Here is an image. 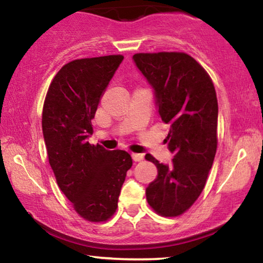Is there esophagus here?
Instances as JSON below:
<instances>
[{"instance_id": "34e87169", "label": "esophagus", "mask_w": 263, "mask_h": 263, "mask_svg": "<svg viewBox=\"0 0 263 263\" xmlns=\"http://www.w3.org/2000/svg\"><path fill=\"white\" fill-rule=\"evenodd\" d=\"M132 160L135 162H140L143 160V155L142 154H132Z\"/></svg>"}]
</instances>
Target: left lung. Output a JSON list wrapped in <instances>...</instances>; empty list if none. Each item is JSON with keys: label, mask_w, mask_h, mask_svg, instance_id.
<instances>
[{"label": "left lung", "mask_w": 263, "mask_h": 263, "mask_svg": "<svg viewBox=\"0 0 263 263\" xmlns=\"http://www.w3.org/2000/svg\"><path fill=\"white\" fill-rule=\"evenodd\" d=\"M132 59L153 87L158 114L170 125L164 142L174 155L170 165L145 155L158 173L146 187V200L161 216H180L201 194L216 156V89L205 69L187 53H136Z\"/></svg>", "instance_id": "1"}]
</instances>
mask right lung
<instances>
[{"label":"right lung","instance_id":"obj_1","mask_svg":"<svg viewBox=\"0 0 263 263\" xmlns=\"http://www.w3.org/2000/svg\"><path fill=\"white\" fill-rule=\"evenodd\" d=\"M121 54L76 59L57 72L43 108V135L57 183L73 209L88 221H106L132 167L126 151L90 145L95 112Z\"/></svg>","mask_w":263,"mask_h":263}]
</instances>
